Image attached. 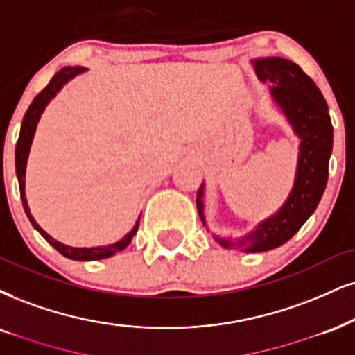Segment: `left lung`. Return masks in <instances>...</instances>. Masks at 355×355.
Instances as JSON below:
<instances>
[{
  "mask_svg": "<svg viewBox=\"0 0 355 355\" xmlns=\"http://www.w3.org/2000/svg\"><path fill=\"white\" fill-rule=\"evenodd\" d=\"M258 77L270 80L271 95L301 138L300 159L295 186L282 209L261 222L252 234L239 240L216 237L227 250L266 252L286 243L316 211L324 194L332 151V123L327 103L313 78L300 65L282 57H265L255 60ZM200 186L198 191V212L204 222V204Z\"/></svg>",
  "mask_w": 355,
  "mask_h": 355,
  "instance_id": "8db88e82",
  "label": "left lung"
}]
</instances>
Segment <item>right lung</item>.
Listing matches in <instances>:
<instances>
[{"label":"right lung","mask_w":355,"mask_h":355,"mask_svg":"<svg viewBox=\"0 0 355 355\" xmlns=\"http://www.w3.org/2000/svg\"><path fill=\"white\" fill-rule=\"evenodd\" d=\"M84 67H64L60 69L59 72L55 73L54 77L51 78V82L47 84L44 89L39 92L36 95V98L33 100V103L29 105L28 112L23 118V123H21V131H19V138H17L16 143V174H17V181H19V191H21V200H23V207L26 211V216H28L29 222L33 224L34 229H36L39 234L42 235L44 239L49 242L52 247L55 248L60 255L71 258V260H78V261H89V260H102V258H108L115 253L125 250L128 247L133 235L138 232V225H139V218L135 224L133 229H131L130 234H126L120 242L108 245V247H94V248H76V247H69V245H64L60 242H57L55 239H52L49 234H46L41 227L36 224L33 216L29 212V205L28 200H26V194H24V178H26V163H28V155L31 150V143H33L34 138V131H36L37 121L41 118V113L46 108V105L49 103L51 98L55 97V94L62 89L64 84H67L69 80H72L73 77L78 76V73L84 72Z\"/></svg>","instance_id":"right-lung-1"}]
</instances>
